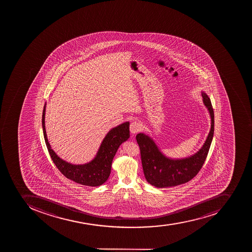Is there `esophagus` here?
Listing matches in <instances>:
<instances>
[{
	"mask_svg": "<svg viewBox=\"0 0 252 252\" xmlns=\"http://www.w3.org/2000/svg\"><path fill=\"white\" fill-rule=\"evenodd\" d=\"M141 128L142 127H141L140 124L137 122V121H132L131 125H130V131H131V134H136L137 132L140 131Z\"/></svg>",
	"mask_w": 252,
	"mask_h": 252,
	"instance_id": "esophagus-1",
	"label": "esophagus"
}]
</instances>
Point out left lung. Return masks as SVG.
I'll list each match as a JSON object with an SVG mask.
<instances>
[{"label": "left lung", "mask_w": 252, "mask_h": 252, "mask_svg": "<svg viewBox=\"0 0 252 252\" xmlns=\"http://www.w3.org/2000/svg\"><path fill=\"white\" fill-rule=\"evenodd\" d=\"M202 96L211 118V127L204 144L194 155L185 158H169L151 137L143 133L136 135L145 178L153 186L168 188L185 184L198 174L204 164L214 136V113L210 97L205 92H202Z\"/></svg>", "instance_id": "8db88e82"}]
</instances>
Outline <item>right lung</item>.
Segmentation results:
<instances>
[{"label":"right lung","mask_w":252,"mask_h":252,"mask_svg":"<svg viewBox=\"0 0 252 252\" xmlns=\"http://www.w3.org/2000/svg\"><path fill=\"white\" fill-rule=\"evenodd\" d=\"M46 104L42 112V130L48 151L60 172L71 181L85 186L97 187L102 185L109 178L111 172L112 161L121 143L130 137L129 122H125L113 127L101 142L97 155L90 162L72 164L60 158L50 147L45 127Z\"/></svg>","instance_id":"1"}]
</instances>
